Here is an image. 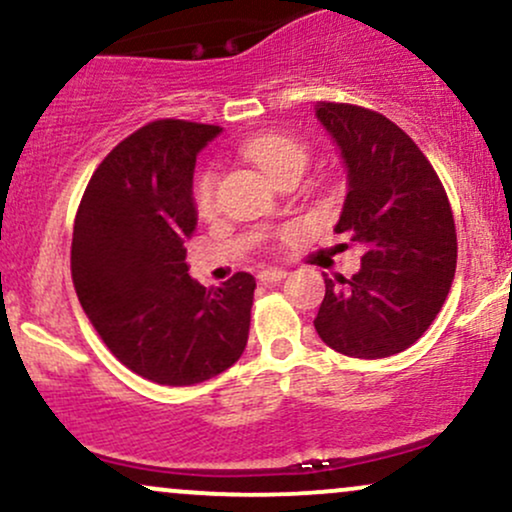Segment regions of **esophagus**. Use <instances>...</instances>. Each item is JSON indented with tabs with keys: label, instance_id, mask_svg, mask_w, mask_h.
Here are the masks:
<instances>
[{
	"label": "esophagus",
	"instance_id": "34e87169",
	"mask_svg": "<svg viewBox=\"0 0 512 512\" xmlns=\"http://www.w3.org/2000/svg\"><path fill=\"white\" fill-rule=\"evenodd\" d=\"M286 276L284 269L279 267H262L260 274H257V279L260 281H281Z\"/></svg>",
	"mask_w": 512,
	"mask_h": 512
}]
</instances>
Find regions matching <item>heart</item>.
I'll use <instances>...</instances> for the list:
<instances>
[{"label":"heart","instance_id":"b5f03b06","mask_svg":"<svg viewBox=\"0 0 512 512\" xmlns=\"http://www.w3.org/2000/svg\"><path fill=\"white\" fill-rule=\"evenodd\" d=\"M240 151L274 182L284 180L286 175H301L308 163V149L286 134H257L243 142ZM195 207L202 216L216 209V178L209 170L195 182Z\"/></svg>","mask_w":512,"mask_h":512}]
</instances>
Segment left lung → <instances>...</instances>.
<instances>
[{
	"label": "left lung",
	"mask_w": 512,
	"mask_h": 512,
	"mask_svg": "<svg viewBox=\"0 0 512 512\" xmlns=\"http://www.w3.org/2000/svg\"><path fill=\"white\" fill-rule=\"evenodd\" d=\"M346 168L337 233L366 248L339 286L325 276L320 339L354 358L409 349L436 320L455 279L457 236L448 195L421 149L395 122L346 103H317Z\"/></svg>",
	"instance_id": "obj_1"
}]
</instances>
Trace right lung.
<instances>
[{"instance_id":"1","label":"right lung","mask_w":512,"mask_h":512,"mask_svg":"<svg viewBox=\"0 0 512 512\" xmlns=\"http://www.w3.org/2000/svg\"><path fill=\"white\" fill-rule=\"evenodd\" d=\"M221 127L156 120L103 158L76 211L72 279L81 308L120 363L158 385H197L245 351L255 279H192L197 154Z\"/></svg>"}]
</instances>
